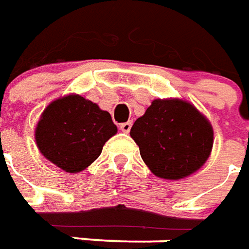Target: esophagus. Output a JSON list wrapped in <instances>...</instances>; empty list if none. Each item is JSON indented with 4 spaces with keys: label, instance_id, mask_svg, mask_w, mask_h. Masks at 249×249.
I'll return each mask as SVG.
<instances>
[{
    "label": "esophagus",
    "instance_id": "esophagus-1",
    "mask_svg": "<svg viewBox=\"0 0 249 249\" xmlns=\"http://www.w3.org/2000/svg\"><path fill=\"white\" fill-rule=\"evenodd\" d=\"M130 128H132V123L130 121H128V123H123V124H120V129L123 130V132H125V133H128L130 130Z\"/></svg>",
    "mask_w": 249,
    "mask_h": 249
}]
</instances>
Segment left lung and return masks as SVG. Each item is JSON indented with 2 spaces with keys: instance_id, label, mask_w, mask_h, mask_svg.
Listing matches in <instances>:
<instances>
[{
  "instance_id": "1",
  "label": "left lung",
  "mask_w": 249,
  "mask_h": 249,
  "mask_svg": "<svg viewBox=\"0 0 249 249\" xmlns=\"http://www.w3.org/2000/svg\"><path fill=\"white\" fill-rule=\"evenodd\" d=\"M144 163L159 178L182 179L208 160L213 129L186 101L155 100L130 129Z\"/></svg>"
}]
</instances>
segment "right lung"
Returning a JSON list of instances; mask_svg holds the SVG:
<instances>
[{"label": "right lung", "instance_id": "obj_1", "mask_svg": "<svg viewBox=\"0 0 249 249\" xmlns=\"http://www.w3.org/2000/svg\"><path fill=\"white\" fill-rule=\"evenodd\" d=\"M117 132L110 114L81 95L51 102L43 112L35 139L40 152L67 173L90 166Z\"/></svg>", "mask_w": 249, "mask_h": 249}]
</instances>
